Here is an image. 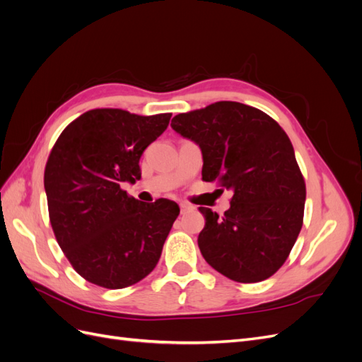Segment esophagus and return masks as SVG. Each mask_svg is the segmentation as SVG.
<instances>
[{
    "instance_id": "esophagus-1",
    "label": "esophagus",
    "mask_w": 362,
    "mask_h": 362,
    "mask_svg": "<svg viewBox=\"0 0 362 362\" xmlns=\"http://www.w3.org/2000/svg\"><path fill=\"white\" fill-rule=\"evenodd\" d=\"M180 208H181V214H185V213H189V211L194 210V206L190 205V204H187V202H181V204H180Z\"/></svg>"
}]
</instances>
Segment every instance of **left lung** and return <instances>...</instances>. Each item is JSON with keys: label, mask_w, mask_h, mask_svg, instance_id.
Returning <instances> with one entry per match:
<instances>
[{"label": "left lung", "mask_w": 362, "mask_h": 362, "mask_svg": "<svg viewBox=\"0 0 362 362\" xmlns=\"http://www.w3.org/2000/svg\"><path fill=\"white\" fill-rule=\"evenodd\" d=\"M170 127L199 145L202 180L233 192L223 216L199 208L202 257L237 282L270 278L300 233L306 198L286 131L264 112L234 101L177 115Z\"/></svg>", "instance_id": "8db88e82"}]
</instances>
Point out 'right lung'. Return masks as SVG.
<instances>
[{"mask_svg":"<svg viewBox=\"0 0 362 362\" xmlns=\"http://www.w3.org/2000/svg\"><path fill=\"white\" fill-rule=\"evenodd\" d=\"M170 116L95 108L64 128L51 151L43 184L52 231L76 273L95 286L125 288L157 266L180 206L140 202L120 185L140 180L139 160Z\"/></svg>","mask_w":362,"mask_h":362,"instance_id":"add662e5","label":"right lung"}]
</instances>
